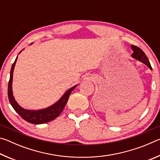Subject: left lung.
<instances>
[{"label":"left lung","instance_id":"1","mask_svg":"<svg viewBox=\"0 0 160 160\" xmlns=\"http://www.w3.org/2000/svg\"><path fill=\"white\" fill-rule=\"evenodd\" d=\"M131 48L133 53L131 55V57L133 58L134 59H136V60L142 62V63L146 65L149 68L152 70V67L150 61H149L148 58L147 56H146L145 53L143 52L142 50L140 49V48L135 47V46L131 45Z\"/></svg>","mask_w":160,"mask_h":160}]
</instances>
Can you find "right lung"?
Returning <instances> with one entry per match:
<instances>
[{
    "label": "right lung",
    "instance_id": "right-lung-1",
    "mask_svg": "<svg viewBox=\"0 0 160 160\" xmlns=\"http://www.w3.org/2000/svg\"><path fill=\"white\" fill-rule=\"evenodd\" d=\"M31 44H32V43ZM23 50L24 49L22 50L19 53V54H20ZM18 56L16 57L15 61L14 63H13L11 67V70H10V80L8 82V99L10 104L12 105V108L15 110V112H17L22 118L25 119L26 121H28L29 123L37 125V124H42L53 121V119L57 118L58 116L61 114L62 111L63 110L65 106H66L68 100L70 93H71V92L76 88L78 85L68 89L57 102L54 103L53 104H52L50 107L39 110H29L24 109V108L20 106V105L18 104V103L16 102L15 97L13 96L12 92L13 71H14V68L16 62H17L18 60Z\"/></svg>",
    "mask_w": 160,
    "mask_h": 160
}]
</instances>
